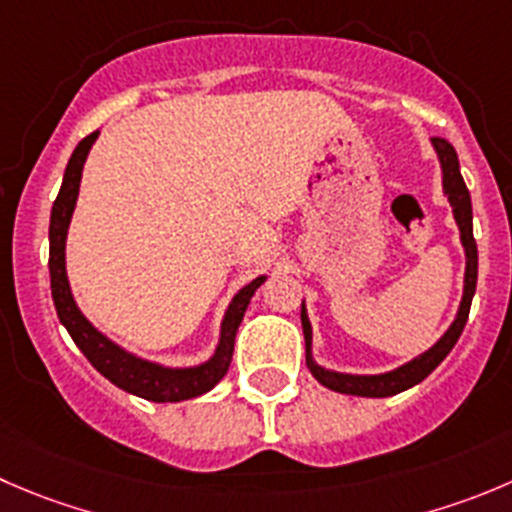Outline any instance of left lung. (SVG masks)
<instances>
[{
	"label": "left lung",
	"mask_w": 512,
	"mask_h": 512,
	"mask_svg": "<svg viewBox=\"0 0 512 512\" xmlns=\"http://www.w3.org/2000/svg\"><path fill=\"white\" fill-rule=\"evenodd\" d=\"M433 150L435 155H438L440 175H443V195L448 197L450 207H453L455 225H458L460 242H463V250H465L463 297H460L455 320L450 322V327L440 335V340L435 342V345H430L428 350L420 352V355L413 357V360L403 362V365L393 367V370L360 375V372L330 370V367L320 365V362L315 360V355H312V325H310V317H307L305 300H302L300 320H302V332H305L307 367H310L312 377H315L320 385H325L327 390H335V393H342V395H357V398H390V395L403 393V390L423 382L425 377H428L430 372H433L435 367L448 357V352L453 350L460 332H463L465 322H468L470 302H473L475 282H478V245H475V237H473V202H470V192L468 187H465L463 175H460V162H458V152H455V147L450 145V142L433 137Z\"/></svg>",
	"instance_id": "obj_1"
}]
</instances>
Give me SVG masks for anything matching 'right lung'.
Returning a JSON list of instances; mask_svg holds the SVG:
<instances>
[{
	"label": "right lung",
	"instance_id": "right-lung-1",
	"mask_svg": "<svg viewBox=\"0 0 512 512\" xmlns=\"http://www.w3.org/2000/svg\"><path fill=\"white\" fill-rule=\"evenodd\" d=\"M97 137L99 130L84 137L74 147L67 170H64L59 195L52 205V217H49V280H52V300L54 307H57L59 322L67 327L74 345L84 352V357L92 362L94 370L102 372L109 382H114L124 393L152 400V403H180V400L210 393L217 382L225 377L227 367H230L237 327L245 317L252 295L267 280V275L255 277V280L247 282L245 287L235 292L220 322V337H217L215 352L205 362H197V365L172 367L147 360V357H140L137 352H130L127 347L114 342L99 327H94L92 320L79 310L77 300L72 295V285H69L67 232L74 207H77L84 162H87V155L94 142H97Z\"/></svg>",
	"mask_w": 512,
	"mask_h": 512
}]
</instances>
